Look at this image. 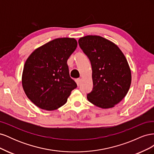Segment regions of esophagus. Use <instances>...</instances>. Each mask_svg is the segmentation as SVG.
I'll return each mask as SVG.
<instances>
[{
	"label": "esophagus",
	"instance_id": "esophagus-1",
	"mask_svg": "<svg viewBox=\"0 0 154 154\" xmlns=\"http://www.w3.org/2000/svg\"><path fill=\"white\" fill-rule=\"evenodd\" d=\"M76 83H77V85H79L80 84V83H81V79H80V78L76 79Z\"/></svg>",
	"mask_w": 154,
	"mask_h": 154
}]
</instances>
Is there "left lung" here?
<instances>
[{"label": "left lung", "instance_id": "8db88e82", "mask_svg": "<svg viewBox=\"0 0 154 154\" xmlns=\"http://www.w3.org/2000/svg\"><path fill=\"white\" fill-rule=\"evenodd\" d=\"M78 43L92 66L93 88L87 100L101 109L112 108L127 95L131 84L127 59L117 45L100 36H83Z\"/></svg>", "mask_w": 154, "mask_h": 154}]
</instances>
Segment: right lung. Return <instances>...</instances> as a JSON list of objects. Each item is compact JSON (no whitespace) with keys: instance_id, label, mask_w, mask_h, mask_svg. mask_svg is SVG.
I'll return each instance as SVG.
<instances>
[{"instance_id":"1","label":"right lung","mask_w":154,"mask_h":154,"mask_svg":"<svg viewBox=\"0 0 154 154\" xmlns=\"http://www.w3.org/2000/svg\"><path fill=\"white\" fill-rule=\"evenodd\" d=\"M73 38H59L36 49L27 58L22 76L26 96L36 106L54 110L77 87L69 76L67 60L77 47Z\"/></svg>"}]
</instances>
